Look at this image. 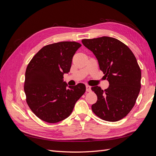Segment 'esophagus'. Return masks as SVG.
I'll return each mask as SVG.
<instances>
[{"label": "esophagus", "instance_id": "34e87169", "mask_svg": "<svg viewBox=\"0 0 156 156\" xmlns=\"http://www.w3.org/2000/svg\"><path fill=\"white\" fill-rule=\"evenodd\" d=\"M86 91L88 92L91 91V87H90V86H89V85H87L86 86Z\"/></svg>", "mask_w": 156, "mask_h": 156}]
</instances>
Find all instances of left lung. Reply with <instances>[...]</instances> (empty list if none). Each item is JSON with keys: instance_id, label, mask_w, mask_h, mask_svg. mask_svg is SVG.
I'll list each match as a JSON object with an SVG mask.
<instances>
[{"instance_id": "left-lung-1", "label": "left lung", "mask_w": 156, "mask_h": 156, "mask_svg": "<svg viewBox=\"0 0 156 156\" xmlns=\"http://www.w3.org/2000/svg\"><path fill=\"white\" fill-rule=\"evenodd\" d=\"M93 52L99 66L109 83L108 88L93 87L98 100L92 110L101 119L116 122L123 119L134 107L141 87V71L130 49L114 37L103 36L82 40Z\"/></svg>"}]
</instances>
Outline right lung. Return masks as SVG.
Wrapping results in <instances>:
<instances>
[{
    "mask_svg": "<svg viewBox=\"0 0 156 156\" xmlns=\"http://www.w3.org/2000/svg\"><path fill=\"white\" fill-rule=\"evenodd\" d=\"M81 46L75 41L47 45L28 64L24 84L26 101L41 120L53 124L66 119L85 92L83 83L66 88L63 81V75L69 72L73 56Z\"/></svg>",
    "mask_w": 156,
    "mask_h": 156,
    "instance_id": "right-lung-1",
    "label": "right lung"
}]
</instances>
